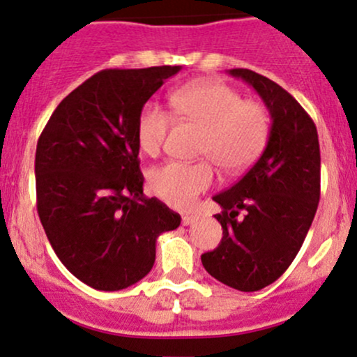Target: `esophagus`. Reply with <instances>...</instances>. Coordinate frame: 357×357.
Wrapping results in <instances>:
<instances>
[{"label": "esophagus", "instance_id": "34e87169", "mask_svg": "<svg viewBox=\"0 0 357 357\" xmlns=\"http://www.w3.org/2000/svg\"><path fill=\"white\" fill-rule=\"evenodd\" d=\"M197 215H183V226H191L193 222H197Z\"/></svg>", "mask_w": 357, "mask_h": 357}]
</instances>
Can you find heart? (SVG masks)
<instances>
[{
    "label": "heart",
    "instance_id": "1",
    "mask_svg": "<svg viewBox=\"0 0 357 357\" xmlns=\"http://www.w3.org/2000/svg\"><path fill=\"white\" fill-rule=\"evenodd\" d=\"M171 107L179 121L204 131L198 155L207 157L224 172L246 171L261 155L270 137V116L260 102L245 100L236 89L217 80H202L172 92ZM171 114L155 102L138 112L137 144L145 155H157L162 149ZM215 181L209 160L162 164L150 171L149 186L164 204L176 208L193 205L197 197Z\"/></svg>",
    "mask_w": 357,
    "mask_h": 357
}]
</instances>
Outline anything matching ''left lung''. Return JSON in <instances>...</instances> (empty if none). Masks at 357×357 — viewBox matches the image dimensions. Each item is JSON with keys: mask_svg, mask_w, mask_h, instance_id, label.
Wrapping results in <instances>:
<instances>
[{"mask_svg": "<svg viewBox=\"0 0 357 357\" xmlns=\"http://www.w3.org/2000/svg\"><path fill=\"white\" fill-rule=\"evenodd\" d=\"M229 75L257 90L272 126L260 159L213 197L222 239L202 264L219 282L253 292L275 282L301 250L320 202V144L313 119L287 90L251 70Z\"/></svg>", "mask_w": 357, "mask_h": 357, "instance_id": "obj_1", "label": "left lung"}]
</instances>
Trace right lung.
Instances as JSON below:
<instances>
[{"mask_svg": "<svg viewBox=\"0 0 357 357\" xmlns=\"http://www.w3.org/2000/svg\"><path fill=\"white\" fill-rule=\"evenodd\" d=\"M181 66L102 70L59 102L36 150L37 212L77 279L121 291L144 279L181 217L144 195L137 118Z\"/></svg>", "mask_w": 357, "mask_h": 357, "instance_id": "obj_1", "label": "right lung"}]
</instances>
